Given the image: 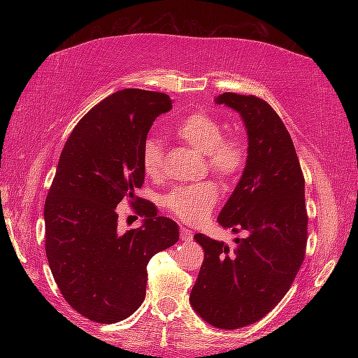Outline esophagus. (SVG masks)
Here are the masks:
<instances>
[{"label":"esophagus","mask_w":358,"mask_h":358,"mask_svg":"<svg viewBox=\"0 0 358 358\" xmlns=\"http://www.w3.org/2000/svg\"><path fill=\"white\" fill-rule=\"evenodd\" d=\"M180 238L183 240V241H191V240L194 238L192 230L186 229V227H181V229H180Z\"/></svg>","instance_id":"34e87169"}]
</instances>
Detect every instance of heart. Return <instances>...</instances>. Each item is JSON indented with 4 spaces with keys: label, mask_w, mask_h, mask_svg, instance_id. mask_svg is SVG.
Masks as SVG:
<instances>
[{
    "label": "heart",
    "mask_w": 358,
    "mask_h": 358,
    "mask_svg": "<svg viewBox=\"0 0 358 358\" xmlns=\"http://www.w3.org/2000/svg\"><path fill=\"white\" fill-rule=\"evenodd\" d=\"M177 136L191 148L205 156V162L211 173L221 180L234 181L246 164V145L238 137H224L221 121L207 112H194L178 124ZM162 143L159 138L150 137L143 143L142 167L150 178H157L162 173ZM220 197L213 183H201L178 187L167 194L166 208L172 215L186 222H199L210 213Z\"/></svg>",
    "instance_id": "obj_1"
}]
</instances>
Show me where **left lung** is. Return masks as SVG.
<instances>
[{
  "label": "left lung",
  "mask_w": 358,
  "mask_h": 358,
  "mask_svg": "<svg viewBox=\"0 0 358 358\" xmlns=\"http://www.w3.org/2000/svg\"><path fill=\"white\" fill-rule=\"evenodd\" d=\"M240 113L248 156L238 185L217 222L234 234L235 250L203 234L194 238L205 259L189 295L192 310L216 329L257 322L281 301L305 257V178L286 126L264 99L222 93L215 98Z\"/></svg>",
  "instance_id": "obj_1"
}]
</instances>
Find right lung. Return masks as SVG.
I'll use <instances>...</instances> for the list:
<instances>
[{
    "label": "right lung",
    "instance_id": "1",
    "mask_svg": "<svg viewBox=\"0 0 358 358\" xmlns=\"http://www.w3.org/2000/svg\"><path fill=\"white\" fill-rule=\"evenodd\" d=\"M164 93L126 88L94 106L71 132L45 199V254L64 300L93 322L129 317L145 300L147 265L178 241V224L138 199L142 226L118 232L117 205L136 203L142 150Z\"/></svg>",
    "mask_w": 358,
    "mask_h": 358
}]
</instances>
